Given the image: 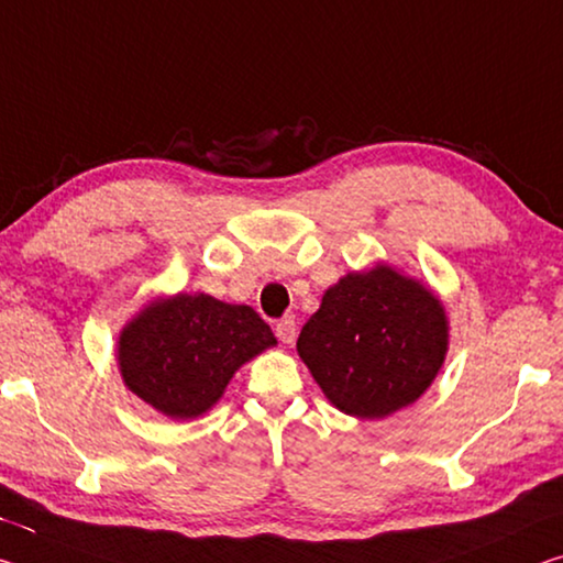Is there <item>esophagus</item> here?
I'll list each match as a JSON object with an SVG mask.
<instances>
[{
    "instance_id": "34e87169",
    "label": "esophagus",
    "mask_w": 563,
    "mask_h": 563,
    "mask_svg": "<svg viewBox=\"0 0 563 563\" xmlns=\"http://www.w3.org/2000/svg\"><path fill=\"white\" fill-rule=\"evenodd\" d=\"M275 335H278L285 345L296 343V338H298V325H296V320H292L290 316L280 318L278 323H275Z\"/></svg>"
}]
</instances>
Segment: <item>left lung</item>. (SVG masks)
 Segmentation results:
<instances>
[{
	"mask_svg": "<svg viewBox=\"0 0 563 563\" xmlns=\"http://www.w3.org/2000/svg\"><path fill=\"white\" fill-rule=\"evenodd\" d=\"M296 347L338 410L386 418L421 398L439 376L449 318L421 280L378 263L330 285Z\"/></svg>",
	"mask_w": 563,
	"mask_h": 563,
	"instance_id": "1",
	"label": "left lung"
}]
</instances>
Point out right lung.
Returning <instances> with one entry per match:
<instances>
[{
	"label": "right lung",
	"mask_w": 563,
	"mask_h": 563,
	"mask_svg": "<svg viewBox=\"0 0 563 563\" xmlns=\"http://www.w3.org/2000/svg\"><path fill=\"white\" fill-rule=\"evenodd\" d=\"M278 345L250 306L205 292H177L147 302L122 328L118 365L124 386L175 421H190L218 404L240 365Z\"/></svg>",
	"instance_id": "obj_1"
}]
</instances>
